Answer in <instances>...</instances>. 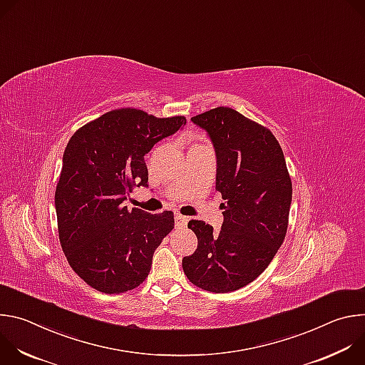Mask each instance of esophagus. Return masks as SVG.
<instances>
[{"label":"esophagus","mask_w":365,"mask_h":365,"mask_svg":"<svg viewBox=\"0 0 365 365\" xmlns=\"http://www.w3.org/2000/svg\"><path fill=\"white\" fill-rule=\"evenodd\" d=\"M175 221H176V227L178 228H185L186 225H187V217H183V215H180V214H176V217H175Z\"/></svg>","instance_id":"34e87169"}]
</instances>
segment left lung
Masks as SVG:
<instances>
[{"label": "left lung", "mask_w": 365, "mask_h": 365, "mask_svg": "<svg viewBox=\"0 0 365 365\" xmlns=\"http://www.w3.org/2000/svg\"><path fill=\"white\" fill-rule=\"evenodd\" d=\"M217 154V186L225 203L217 234L210 224H187L197 248L183 257L186 277L197 287L228 293L262 274L283 244L289 225L292 180L273 133L228 107L192 117Z\"/></svg>", "instance_id": "8db88e82"}]
</instances>
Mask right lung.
Instances as JSON below:
<instances>
[{"instance_id": "obj_1", "label": "right lung", "mask_w": 365, "mask_h": 365, "mask_svg": "<svg viewBox=\"0 0 365 365\" xmlns=\"http://www.w3.org/2000/svg\"><path fill=\"white\" fill-rule=\"evenodd\" d=\"M186 124L120 108L81 127L63 153L55 205L62 250L72 270L102 293H124L150 273L153 254L173 230V212L127 210L137 186H148L144 155Z\"/></svg>"}]
</instances>
